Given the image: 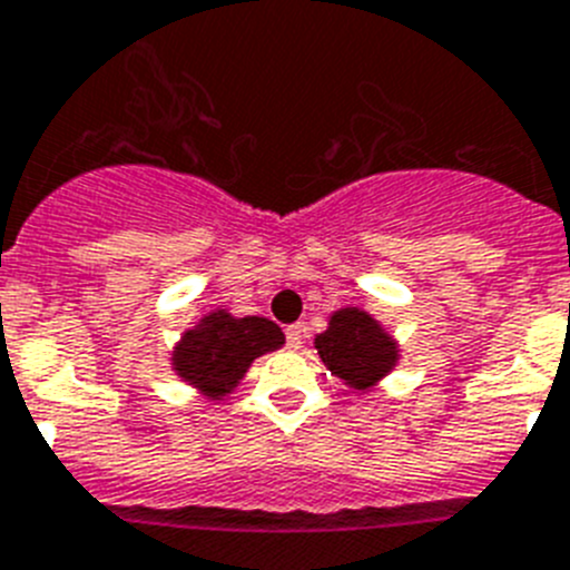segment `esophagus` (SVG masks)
Here are the masks:
<instances>
[{
    "instance_id": "esophagus-1",
    "label": "esophagus",
    "mask_w": 570,
    "mask_h": 570,
    "mask_svg": "<svg viewBox=\"0 0 570 570\" xmlns=\"http://www.w3.org/2000/svg\"><path fill=\"white\" fill-rule=\"evenodd\" d=\"M301 341H304V326L301 324L286 326V346H289V350H298Z\"/></svg>"
}]
</instances>
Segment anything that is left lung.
I'll return each mask as SVG.
<instances>
[{"label":"left lung","instance_id":"8db88e82","mask_svg":"<svg viewBox=\"0 0 570 570\" xmlns=\"http://www.w3.org/2000/svg\"><path fill=\"white\" fill-rule=\"evenodd\" d=\"M315 350L330 373L361 393L375 387L399 364L393 335L358 306H344L330 315V326L315 335Z\"/></svg>","mask_w":570,"mask_h":570}]
</instances>
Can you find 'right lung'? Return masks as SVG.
<instances>
[{
    "instance_id": "obj_1",
    "label": "right lung",
    "mask_w": 570,
    "mask_h": 570,
    "mask_svg": "<svg viewBox=\"0 0 570 570\" xmlns=\"http://www.w3.org/2000/svg\"><path fill=\"white\" fill-rule=\"evenodd\" d=\"M281 326L261 315L235 318L229 309L206 313L171 350V370L180 381L217 402L249 373L252 361L284 346Z\"/></svg>"
}]
</instances>
